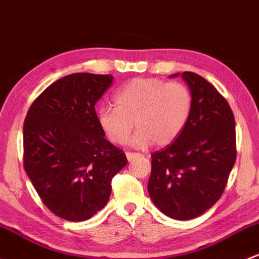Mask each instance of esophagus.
<instances>
[{"mask_svg":"<svg viewBox=\"0 0 259 259\" xmlns=\"http://www.w3.org/2000/svg\"><path fill=\"white\" fill-rule=\"evenodd\" d=\"M125 155H126L127 160H129V161H132V160L134 159V157L137 156L138 154H137V152H126V154H125Z\"/></svg>","mask_w":259,"mask_h":259,"instance_id":"obj_1","label":"esophagus"}]
</instances>
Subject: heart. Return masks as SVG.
Returning a JSON list of instances; mask_svg holds the SVG:
<instances>
[{
	"instance_id": "1",
	"label": "heart",
	"mask_w": 259,
	"mask_h": 259,
	"mask_svg": "<svg viewBox=\"0 0 259 259\" xmlns=\"http://www.w3.org/2000/svg\"><path fill=\"white\" fill-rule=\"evenodd\" d=\"M114 104L115 108L102 107L97 113L98 124L109 141L125 144L135 124L133 145L166 146L180 137L189 121L192 93L180 81L135 78L116 92Z\"/></svg>"
}]
</instances>
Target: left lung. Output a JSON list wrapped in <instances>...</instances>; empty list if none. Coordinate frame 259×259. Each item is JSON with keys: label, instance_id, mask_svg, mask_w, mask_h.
Returning a JSON list of instances; mask_svg holds the SVG:
<instances>
[{"label": "left lung", "instance_id": "obj_1", "mask_svg": "<svg viewBox=\"0 0 259 259\" xmlns=\"http://www.w3.org/2000/svg\"><path fill=\"white\" fill-rule=\"evenodd\" d=\"M181 77L192 93L191 115L172 144L151 154L148 184L155 206L180 221L200 216L219 201L236 161L235 116L227 100L201 75L184 72Z\"/></svg>", "mask_w": 259, "mask_h": 259}]
</instances>
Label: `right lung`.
<instances>
[{
  "label": "right lung",
  "mask_w": 259,
  "mask_h": 259,
  "mask_svg": "<svg viewBox=\"0 0 259 259\" xmlns=\"http://www.w3.org/2000/svg\"><path fill=\"white\" fill-rule=\"evenodd\" d=\"M111 83L109 74L65 75L40 93L24 120V170L43 203L67 221H85L104 207L111 179L127 164L95 113Z\"/></svg>",
  "instance_id": "1"
}]
</instances>
